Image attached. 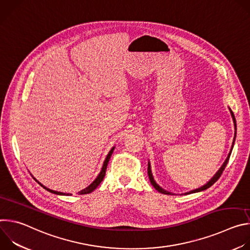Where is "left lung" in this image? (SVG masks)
Segmentation results:
<instances>
[{
  "label": "left lung",
  "mask_w": 250,
  "mask_h": 250,
  "mask_svg": "<svg viewBox=\"0 0 250 250\" xmlns=\"http://www.w3.org/2000/svg\"><path fill=\"white\" fill-rule=\"evenodd\" d=\"M230 113H231V116H232V119H233V122H234V125H235V118H234V115H233V113L230 111ZM234 139H235V136H234ZM233 144H234V140H233ZM232 147H233V146H232ZM232 147H231V149H230V152H229V157L227 158V160L225 161V163H224V165L221 167V169L217 172V174L212 177V179H210L209 180V182H208L206 185H204L203 187H201V188H198V189H196V190H193V191H191V192H188V193H186V194H192V193H197V192H201V191H204V190H206V189H208V188H209L211 185H213L215 184L219 179H220V177L222 176V174H223V172H224V170L226 169V166H227V164H228V162H229V157H230V154H231V150H232ZM147 173H148V177H149V181H150V183L152 184V186L158 191V192H160V193H162V194H166V195H169L170 193L169 192H167V191H165L164 189H162V188H160L156 183H155V181H154V179H153V177H152V174H151V170H150V165H149V163H148V169H147Z\"/></svg>",
  "instance_id": "left-lung-1"
}]
</instances>
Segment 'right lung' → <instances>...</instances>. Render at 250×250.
Wrapping results in <instances>:
<instances>
[{
	"label": "right lung",
	"instance_id": "obj_1",
	"mask_svg": "<svg viewBox=\"0 0 250 250\" xmlns=\"http://www.w3.org/2000/svg\"><path fill=\"white\" fill-rule=\"evenodd\" d=\"M114 149H115V147H113L112 149H111V151L109 152V154L106 155V157H105V160H104V165H103V168H102V170H101V172H100V174H99V176L96 178L95 179V181L90 185V186H88L86 189H84V190H82V191H80L78 194H80V195H85V194H89V193H92L99 185H100V183L103 181V179H104V175H105V170H106V166H108V163H109V160H110V158H111V156H112V153H113V151H114ZM35 180V179H34ZM37 181L42 187H43L45 190H47V191H49V192H51V193H53V194H56V195H66V196H69V195H71V194H65V193H61V192H56V191H53V190H50V189H48V188H46V187H44L42 184H41L38 180H35Z\"/></svg>",
	"mask_w": 250,
	"mask_h": 250
}]
</instances>
